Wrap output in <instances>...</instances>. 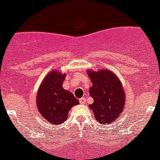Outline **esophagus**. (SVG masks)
I'll return each mask as SVG.
<instances>
[{
  "label": "esophagus",
  "mask_w": 160,
  "mask_h": 160,
  "mask_svg": "<svg viewBox=\"0 0 160 160\" xmlns=\"http://www.w3.org/2000/svg\"><path fill=\"white\" fill-rule=\"evenodd\" d=\"M85 101L86 100H85V98H81L80 99V102L81 103V104H84V103H85Z\"/></svg>",
  "instance_id": "obj_1"
}]
</instances>
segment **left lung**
I'll return each instance as SVG.
<instances>
[{
  "label": "left lung",
  "instance_id": "left-lung-1",
  "mask_svg": "<svg viewBox=\"0 0 160 160\" xmlns=\"http://www.w3.org/2000/svg\"><path fill=\"white\" fill-rule=\"evenodd\" d=\"M92 85L89 94L93 102L89 107L93 110L94 118L102 125L113 123L124 110L126 95L122 84L112 71L100 69L94 71L87 70Z\"/></svg>",
  "mask_w": 160,
  "mask_h": 160
}]
</instances>
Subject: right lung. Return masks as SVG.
Segmentation results:
<instances>
[{
    "label": "right lung",
    "mask_w": 160,
    "mask_h": 160,
    "mask_svg": "<svg viewBox=\"0 0 160 160\" xmlns=\"http://www.w3.org/2000/svg\"><path fill=\"white\" fill-rule=\"evenodd\" d=\"M66 74L51 71L42 80L38 89L36 105L44 119L53 124L63 123L68 118L71 108L79 104L77 98L70 91L63 89Z\"/></svg>",
    "instance_id": "1"
}]
</instances>
